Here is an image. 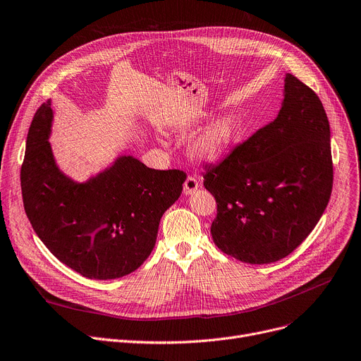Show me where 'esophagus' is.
I'll return each instance as SVG.
<instances>
[{
	"label": "esophagus",
	"instance_id": "1",
	"mask_svg": "<svg viewBox=\"0 0 361 361\" xmlns=\"http://www.w3.org/2000/svg\"><path fill=\"white\" fill-rule=\"evenodd\" d=\"M199 188V180H197V177H195V176H188L187 178H185V181H184V195H193L196 190Z\"/></svg>",
	"mask_w": 361,
	"mask_h": 361
}]
</instances>
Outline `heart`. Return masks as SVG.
<instances>
[{
	"instance_id": "b5f03b06",
	"label": "heart",
	"mask_w": 361,
	"mask_h": 361,
	"mask_svg": "<svg viewBox=\"0 0 361 361\" xmlns=\"http://www.w3.org/2000/svg\"><path fill=\"white\" fill-rule=\"evenodd\" d=\"M240 130V120L233 114L218 117L192 142V154L202 159H215L233 146Z\"/></svg>"
}]
</instances>
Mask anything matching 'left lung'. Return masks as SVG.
I'll list each match as a JSON object with an SVG mask.
<instances>
[{
	"label": "left lung",
	"mask_w": 361,
	"mask_h": 361,
	"mask_svg": "<svg viewBox=\"0 0 361 361\" xmlns=\"http://www.w3.org/2000/svg\"><path fill=\"white\" fill-rule=\"evenodd\" d=\"M203 178L218 206L211 226L218 249L252 264L288 256L332 192L331 128L317 94L288 73L278 117L207 166Z\"/></svg>",
	"instance_id": "left-lung-1"
}]
</instances>
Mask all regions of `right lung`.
I'll return each instance as SVG.
<instances>
[{
	"label": "right lung",
	"mask_w": 361,
	"mask_h": 361,
	"mask_svg": "<svg viewBox=\"0 0 361 361\" xmlns=\"http://www.w3.org/2000/svg\"><path fill=\"white\" fill-rule=\"evenodd\" d=\"M51 102L29 127L20 171L26 215L47 249L90 279L136 271L155 247L159 221L181 195L185 173L121 157L86 183L66 177L48 142Z\"/></svg>",
	"instance_id": "add662e5"
}]
</instances>
